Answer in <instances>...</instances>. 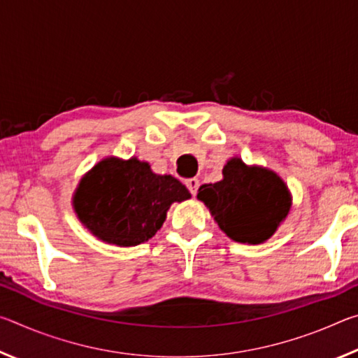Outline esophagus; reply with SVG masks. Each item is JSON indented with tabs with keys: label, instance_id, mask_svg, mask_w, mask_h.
<instances>
[{
	"label": "esophagus",
	"instance_id": "1",
	"mask_svg": "<svg viewBox=\"0 0 358 358\" xmlns=\"http://www.w3.org/2000/svg\"><path fill=\"white\" fill-rule=\"evenodd\" d=\"M185 185H186L187 189H189V192L192 194V196H196L197 189H199V185H201V183H199L197 178H189V180L185 181Z\"/></svg>",
	"mask_w": 358,
	"mask_h": 358
}]
</instances>
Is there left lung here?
Wrapping results in <instances>:
<instances>
[{"label":"left lung","instance_id":"8db88e82","mask_svg":"<svg viewBox=\"0 0 358 358\" xmlns=\"http://www.w3.org/2000/svg\"><path fill=\"white\" fill-rule=\"evenodd\" d=\"M197 199L230 240L260 245L273 235L292 208V194L276 172L248 166L238 156L222 169V180L199 187Z\"/></svg>","mask_w":358,"mask_h":358}]
</instances>
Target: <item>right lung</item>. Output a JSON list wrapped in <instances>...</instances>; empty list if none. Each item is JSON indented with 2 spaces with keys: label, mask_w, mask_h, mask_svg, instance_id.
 I'll return each mask as SVG.
<instances>
[{
  "label": "right lung",
  "mask_w": 358,
  "mask_h": 358,
  "mask_svg": "<svg viewBox=\"0 0 358 358\" xmlns=\"http://www.w3.org/2000/svg\"><path fill=\"white\" fill-rule=\"evenodd\" d=\"M191 194L172 175H157L137 157L108 156L78 181L72 196L77 220L107 245L137 246L161 229L173 202Z\"/></svg>",
  "instance_id": "1"
}]
</instances>
